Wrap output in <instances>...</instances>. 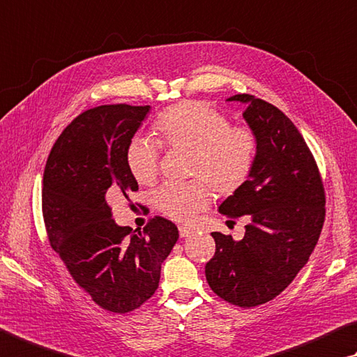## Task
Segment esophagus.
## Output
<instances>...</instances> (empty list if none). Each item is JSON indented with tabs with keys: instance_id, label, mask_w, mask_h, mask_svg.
<instances>
[{
	"instance_id": "obj_1",
	"label": "esophagus",
	"mask_w": 357,
	"mask_h": 357,
	"mask_svg": "<svg viewBox=\"0 0 357 357\" xmlns=\"http://www.w3.org/2000/svg\"><path fill=\"white\" fill-rule=\"evenodd\" d=\"M192 232L193 231L190 228H185V226H181V228H179V236L181 237H189Z\"/></svg>"
}]
</instances>
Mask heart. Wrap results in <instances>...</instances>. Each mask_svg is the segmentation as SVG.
<instances>
[{
	"label": "heart",
	"instance_id": "obj_1",
	"mask_svg": "<svg viewBox=\"0 0 357 357\" xmlns=\"http://www.w3.org/2000/svg\"><path fill=\"white\" fill-rule=\"evenodd\" d=\"M160 144L187 150V176L183 184H165L154 193V204L176 222H189L217 195H231L250 178L259 140L250 126H231L226 115L206 102L187 100L162 112L156 123ZM126 165L139 184H153L159 173V145L150 137H134L126 148Z\"/></svg>",
	"mask_w": 357,
	"mask_h": 357
}]
</instances>
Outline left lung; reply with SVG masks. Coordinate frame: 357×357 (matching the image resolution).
I'll list each match as a JSON object with an SVG mask.
<instances>
[{
  "instance_id": "obj_1",
  "label": "left lung",
  "mask_w": 357,
  "mask_h": 357,
  "mask_svg": "<svg viewBox=\"0 0 357 357\" xmlns=\"http://www.w3.org/2000/svg\"><path fill=\"white\" fill-rule=\"evenodd\" d=\"M228 101L246 106L243 119L259 148L250 178L218 211L250 223L238 242L212 232L215 255L206 264V280L222 300L255 307L280 295L307 264L325 223V187L314 154L287 115L248 93Z\"/></svg>"
}]
</instances>
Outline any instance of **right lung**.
<instances>
[{"mask_svg":"<svg viewBox=\"0 0 357 357\" xmlns=\"http://www.w3.org/2000/svg\"><path fill=\"white\" fill-rule=\"evenodd\" d=\"M150 106L105 105L84 111L54 142L43 172L42 212L51 248L101 309L126 314L159 287L160 265L179 232L153 217L144 231L119 226L111 201L139 190L126 148ZM131 206V204H129Z\"/></svg>","mask_w":357,"mask_h":357,"instance_id":"add662e5","label":"right lung"}]
</instances>
